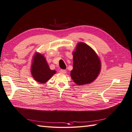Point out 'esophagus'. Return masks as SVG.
I'll return each instance as SVG.
<instances>
[{"label": "esophagus", "instance_id": "obj_1", "mask_svg": "<svg viewBox=\"0 0 132 132\" xmlns=\"http://www.w3.org/2000/svg\"><path fill=\"white\" fill-rule=\"evenodd\" d=\"M60 72L61 73H66V71L65 70H60Z\"/></svg>", "mask_w": 132, "mask_h": 132}]
</instances>
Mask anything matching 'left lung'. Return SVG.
<instances>
[{"label": "left lung", "mask_w": 132, "mask_h": 132, "mask_svg": "<svg viewBox=\"0 0 132 132\" xmlns=\"http://www.w3.org/2000/svg\"><path fill=\"white\" fill-rule=\"evenodd\" d=\"M101 61L96 52L84 43H79L73 52V69L71 77L78 85L93 82L101 71Z\"/></svg>", "instance_id": "obj_1"}]
</instances>
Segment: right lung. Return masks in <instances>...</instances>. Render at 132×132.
<instances>
[{
	"label": "right lung",
	"instance_id": "obj_1",
	"mask_svg": "<svg viewBox=\"0 0 132 132\" xmlns=\"http://www.w3.org/2000/svg\"><path fill=\"white\" fill-rule=\"evenodd\" d=\"M31 72L35 80L40 83H45L56 73L55 70L50 69L43 55L39 53L33 57Z\"/></svg>",
	"mask_w": 132,
	"mask_h": 132
}]
</instances>
